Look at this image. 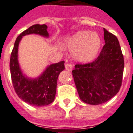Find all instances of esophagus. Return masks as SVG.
<instances>
[{
    "instance_id": "34e87169",
    "label": "esophagus",
    "mask_w": 133,
    "mask_h": 133,
    "mask_svg": "<svg viewBox=\"0 0 133 133\" xmlns=\"http://www.w3.org/2000/svg\"><path fill=\"white\" fill-rule=\"evenodd\" d=\"M65 69H66V70H67L68 71H72L73 66L71 64H66Z\"/></svg>"
}]
</instances>
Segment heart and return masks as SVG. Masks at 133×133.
Segmentation results:
<instances>
[{
	"label": "heart",
	"instance_id": "1",
	"mask_svg": "<svg viewBox=\"0 0 133 133\" xmlns=\"http://www.w3.org/2000/svg\"><path fill=\"white\" fill-rule=\"evenodd\" d=\"M101 40L95 32L79 31L64 41L66 48L72 50L74 58L78 62H89L93 59L100 48Z\"/></svg>",
	"mask_w": 133,
	"mask_h": 133
}]
</instances>
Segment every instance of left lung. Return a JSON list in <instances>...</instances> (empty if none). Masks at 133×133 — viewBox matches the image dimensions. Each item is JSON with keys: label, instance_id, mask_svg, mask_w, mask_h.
Returning <instances> with one entry per match:
<instances>
[{"label": "left lung", "instance_id": "left-lung-1", "mask_svg": "<svg viewBox=\"0 0 133 133\" xmlns=\"http://www.w3.org/2000/svg\"><path fill=\"white\" fill-rule=\"evenodd\" d=\"M104 45L92 63L76 64L72 71L80 99L85 103H104L118 92L121 86L124 59L117 38L104 29Z\"/></svg>", "mask_w": 133, "mask_h": 133}]
</instances>
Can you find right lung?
Returning a JSON list of instances; mask_svg holds the SVG:
<instances>
[{"instance_id":"add662e5","label":"right lung","mask_w":133,"mask_h":133,"mask_svg":"<svg viewBox=\"0 0 133 133\" xmlns=\"http://www.w3.org/2000/svg\"><path fill=\"white\" fill-rule=\"evenodd\" d=\"M47 25L35 24L23 31L15 41L11 53L10 69L11 78L16 93L24 102L32 106L43 107L52 103L55 99L57 82L60 72L64 70V62L52 64L36 78L29 77L22 70L18 60L19 45L23 36L36 34L49 38Z\"/></svg>"}]
</instances>
